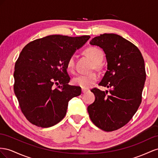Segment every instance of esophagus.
<instances>
[{"mask_svg": "<svg viewBox=\"0 0 158 158\" xmlns=\"http://www.w3.org/2000/svg\"><path fill=\"white\" fill-rule=\"evenodd\" d=\"M89 91V89H82V93H87V92H88Z\"/></svg>", "mask_w": 158, "mask_h": 158, "instance_id": "1", "label": "esophagus"}]
</instances>
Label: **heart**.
<instances>
[{
	"mask_svg": "<svg viewBox=\"0 0 158 158\" xmlns=\"http://www.w3.org/2000/svg\"><path fill=\"white\" fill-rule=\"evenodd\" d=\"M85 55H87L93 61V68L100 69L101 67V61H102L103 55L102 52L100 49L91 46L87 48L84 51ZM75 60L73 56H71L69 57L66 63L67 70L70 73H73L75 71ZM98 80V75L95 73H91L85 75H79L73 79V84L76 86L81 87L83 89H89L92 85L95 83Z\"/></svg>",
	"mask_w": 158,
	"mask_h": 158,
	"instance_id": "heart-1",
	"label": "heart"
}]
</instances>
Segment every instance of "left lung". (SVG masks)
<instances>
[{
  "label": "left lung",
  "mask_w": 158,
  "mask_h": 158,
  "mask_svg": "<svg viewBox=\"0 0 158 158\" xmlns=\"http://www.w3.org/2000/svg\"><path fill=\"white\" fill-rule=\"evenodd\" d=\"M90 44L101 48L106 54L108 70L98 85L111 89H91L95 101L87 110L96 127L114 131L132 118L141 104L146 77L144 60L134 44L115 34H101Z\"/></svg>",
  "instance_id": "8db88e82"
}]
</instances>
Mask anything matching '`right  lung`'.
<instances>
[{
	"label": "right lung",
	"instance_id": "obj_1",
	"mask_svg": "<svg viewBox=\"0 0 158 158\" xmlns=\"http://www.w3.org/2000/svg\"><path fill=\"white\" fill-rule=\"evenodd\" d=\"M90 38L50 35L22 49L15 63L14 91L30 123L48 128L64 118L69 101L81 93L79 87L68 85L66 63Z\"/></svg>",
	"mask_w": 158,
	"mask_h": 158
}]
</instances>
